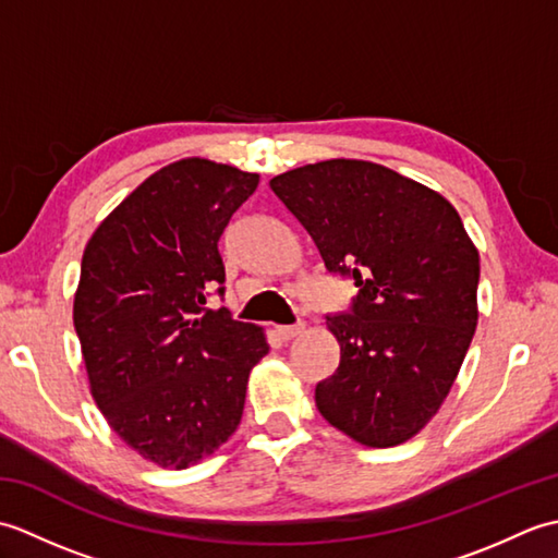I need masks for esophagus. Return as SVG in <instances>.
Here are the masks:
<instances>
[{
  "label": "esophagus",
  "instance_id": "obj_1",
  "mask_svg": "<svg viewBox=\"0 0 558 558\" xmlns=\"http://www.w3.org/2000/svg\"><path fill=\"white\" fill-rule=\"evenodd\" d=\"M304 330V324H294V326H276V333L280 340H292L298 338Z\"/></svg>",
  "mask_w": 558,
  "mask_h": 558
}]
</instances>
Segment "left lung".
<instances>
[{"label":"left lung","mask_w":558,"mask_h":558,"mask_svg":"<svg viewBox=\"0 0 558 558\" xmlns=\"http://www.w3.org/2000/svg\"><path fill=\"white\" fill-rule=\"evenodd\" d=\"M268 184L360 290L352 314L326 322L340 364L316 386L318 412L362 446L405 444L444 405L475 336V242L448 198L378 162L322 160Z\"/></svg>","instance_id":"obj_1"}]
</instances>
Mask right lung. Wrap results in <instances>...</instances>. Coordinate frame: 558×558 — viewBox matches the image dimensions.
<instances>
[{
  "mask_svg": "<svg viewBox=\"0 0 558 558\" xmlns=\"http://www.w3.org/2000/svg\"><path fill=\"white\" fill-rule=\"evenodd\" d=\"M256 186V172L182 158L141 182L83 248L74 328L90 396L158 468L196 465L228 441L268 354L264 328L206 306L225 282L220 234Z\"/></svg>",
  "mask_w": 558,
  "mask_h": 558,
  "instance_id": "right-lung-1",
  "label": "right lung"
}]
</instances>
